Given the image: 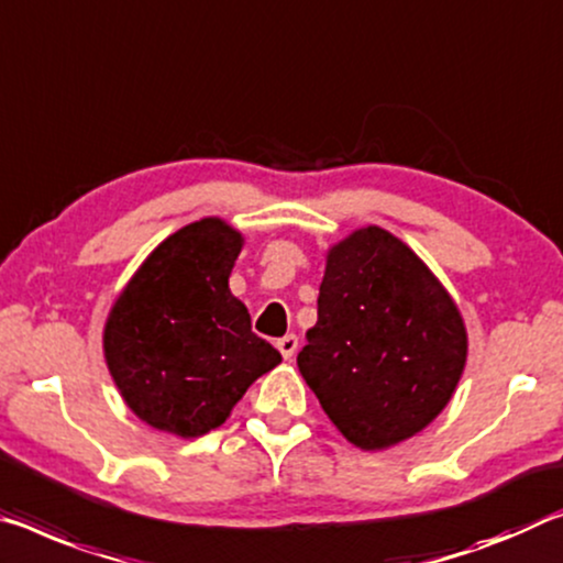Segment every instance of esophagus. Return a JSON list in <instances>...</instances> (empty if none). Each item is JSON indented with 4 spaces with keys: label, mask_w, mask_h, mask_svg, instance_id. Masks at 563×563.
Segmentation results:
<instances>
[{
    "label": "esophagus",
    "mask_w": 563,
    "mask_h": 563,
    "mask_svg": "<svg viewBox=\"0 0 563 563\" xmlns=\"http://www.w3.org/2000/svg\"><path fill=\"white\" fill-rule=\"evenodd\" d=\"M278 351L283 353V358H292V355H296V351H298V335L296 333L283 335L278 341Z\"/></svg>",
    "instance_id": "esophagus-1"
}]
</instances>
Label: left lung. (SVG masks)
I'll list each match as a JSON object with an SVG mask.
<instances>
[{
	"mask_svg": "<svg viewBox=\"0 0 563 563\" xmlns=\"http://www.w3.org/2000/svg\"><path fill=\"white\" fill-rule=\"evenodd\" d=\"M298 353L330 421L365 451L421 431L466 365V328L413 250L376 225L328 253L318 323Z\"/></svg>",
	"mask_w": 563,
	"mask_h": 563,
	"instance_id": "obj_1",
	"label": "left lung"
}]
</instances>
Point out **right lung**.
Wrapping results in <instances>:
<instances>
[{
	"label": "right lung",
	"instance_id": "obj_1",
	"mask_svg": "<svg viewBox=\"0 0 563 563\" xmlns=\"http://www.w3.org/2000/svg\"><path fill=\"white\" fill-rule=\"evenodd\" d=\"M243 238L218 218L159 243L114 302L104 358L142 421L195 439L225 423L280 353L250 328L228 288Z\"/></svg>",
	"mask_w": 563,
	"mask_h": 563
}]
</instances>
